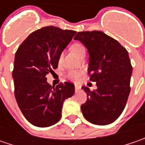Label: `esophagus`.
Wrapping results in <instances>:
<instances>
[{
  "label": "esophagus",
  "mask_w": 145,
  "mask_h": 145,
  "mask_svg": "<svg viewBox=\"0 0 145 145\" xmlns=\"http://www.w3.org/2000/svg\"><path fill=\"white\" fill-rule=\"evenodd\" d=\"M80 88H81V87L79 86L78 85H75V91L76 92H77V91L80 89Z\"/></svg>",
  "instance_id": "esophagus-1"
}]
</instances>
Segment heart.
I'll return each instance as SVG.
<instances>
[{"label": "heart", "mask_w": 145, "mask_h": 145, "mask_svg": "<svg viewBox=\"0 0 145 145\" xmlns=\"http://www.w3.org/2000/svg\"><path fill=\"white\" fill-rule=\"evenodd\" d=\"M71 50L75 53L77 56H81L82 55H84L86 53V49L83 47V45H81V43H78V42H75L73 43L72 46H71ZM63 59V54H60L59 56V63L61 62ZM82 75V72L81 71H78V70H71L68 72V77L71 79V80H73V81H77L80 79V77Z\"/></svg>", "instance_id": "obj_1"}]
</instances>
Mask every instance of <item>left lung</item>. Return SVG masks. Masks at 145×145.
Segmentation results:
<instances>
[{"label": "left lung", "instance_id": "obj_1", "mask_svg": "<svg viewBox=\"0 0 145 145\" xmlns=\"http://www.w3.org/2000/svg\"><path fill=\"white\" fill-rule=\"evenodd\" d=\"M87 48L88 74L97 89L87 86V100L81 106L85 119L96 125H107L122 114L130 93L132 67L128 52L117 40L103 31H82L74 37Z\"/></svg>", "mask_w": 145, "mask_h": 145}]
</instances>
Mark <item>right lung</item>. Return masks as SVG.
<instances>
[{
  "label": "right lung",
  "mask_w": 145,
  "mask_h": 145,
  "mask_svg": "<svg viewBox=\"0 0 145 145\" xmlns=\"http://www.w3.org/2000/svg\"><path fill=\"white\" fill-rule=\"evenodd\" d=\"M76 33L45 26L31 33L16 52L12 73L14 95L22 114L34 126L46 127L56 123L64 100L74 94L72 82L52 86L46 76L58 67L59 55Z\"/></svg>",
  "instance_id": "right-lung-1"
}]
</instances>
